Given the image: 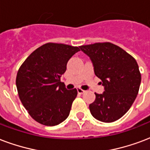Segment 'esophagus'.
<instances>
[{
  "mask_svg": "<svg viewBox=\"0 0 150 150\" xmlns=\"http://www.w3.org/2000/svg\"><path fill=\"white\" fill-rule=\"evenodd\" d=\"M77 90H78V93H79V94H83V93H84L86 92L85 90H83V89H81V88H78Z\"/></svg>",
  "mask_w": 150,
  "mask_h": 150,
  "instance_id": "esophagus-1",
  "label": "esophagus"
}]
</instances>
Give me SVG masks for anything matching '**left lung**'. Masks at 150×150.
Segmentation results:
<instances>
[{
    "instance_id": "left-lung-1",
    "label": "left lung",
    "mask_w": 150,
    "mask_h": 150,
    "mask_svg": "<svg viewBox=\"0 0 150 150\" xmlns=\"http://www.w3.org/2000/svg\"><path fill=\"white\" fill-rule=\"evenodd\" d=\"M79 48L90 57L96 76L105 86L104 93H95V100L90 105L92 116L104 123L120 119L130 109L139 93L141 73L137 61L111 42H98Z\"/></svg>"
}]
</instances>
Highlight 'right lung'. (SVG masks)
Instances as JSON below:
<instances>
[{"instance_id": "right-lung-1", "label": "right lung", "mask_w": 150, "mask_h": 150, "mask_svg": "<svg viewBox=\"0 0 150 150\" xmlns=\"http://www.w3.org/2000/svg\"><path fill=\"white\" fill-rule=\"evenodd\" d=\"M77 46L49 42L24 60L17 72V91L23 105L38 123L55 126L69 116L77 90H68L60 77Z\"/></svg>"}]
</instances>
